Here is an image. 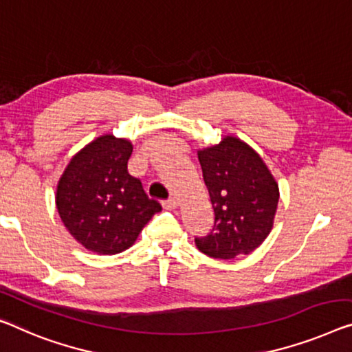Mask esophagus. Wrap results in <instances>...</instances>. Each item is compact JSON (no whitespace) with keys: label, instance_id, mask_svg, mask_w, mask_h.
<instances>
[{"label":"esophagus","instance_id":"esophagus-1","mask_svg":"<svg viewBox=\"0 0 352 352\" xmlns=\"http://www.w3.org/2000/svg\"><path fill=\"white\" fill-rule=\"evenodd\" d=\"M162 207H164L166 210H174V208H177V207H178V201H177L175 197L167 199V201L162 202Z\"/></svg>","mask_w":352,"mask_h":352}]
</instances>
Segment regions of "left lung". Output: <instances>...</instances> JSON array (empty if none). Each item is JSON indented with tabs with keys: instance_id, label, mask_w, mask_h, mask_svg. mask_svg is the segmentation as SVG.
Here are the masks:
<instances>
[{
	"instance_id": "8db88e82",
	"label": "left lung",
	"mask_w": 352,
	"mask_h": 352,
	"mask_svg": "<svg viewBox=\"0 0 352 352\" xmlns=\"http://www.w3.org/2000/svg\"><path fill=\"white\" fill-rule=\"evenodd\" d=\"M214 212V226L196 246L214 259L250 254L269 237L280 188L261 156L242 139L226 135L197 151Z\"/></svg>"
}]
</instances>
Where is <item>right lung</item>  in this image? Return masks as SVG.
I'll use <instances>...</instances> for the list:
<instances>
[{
    "mask_svg": "<svg viewBox=\"0 0 352 352\" xmlns=\"http://www.w3.org/2000/svg\"><path fill=\"white\" fill-rule=\"evenodd\" d=\"M131 153V140L99 135L72 156L56 185L55 204L63 224L93 253L128 250L162 210L128 172Z\"/></svg>",
    "mask_w": 352,
    "mask_h": 352,
    "instance_id": "obj_1",
    "label": "right lung"
}]
</instances>
